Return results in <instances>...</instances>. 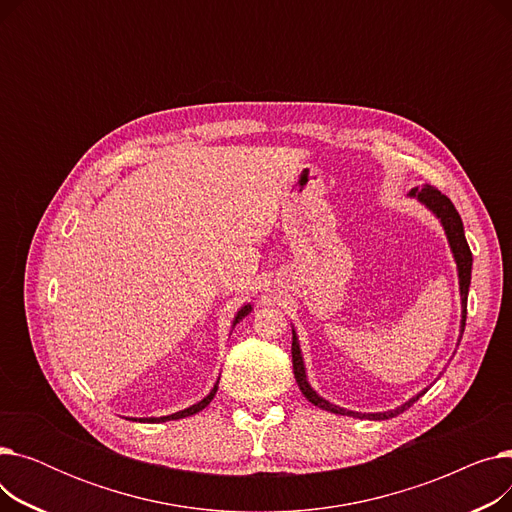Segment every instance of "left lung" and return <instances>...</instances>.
Segmentation results:
<instances>
[{
  "label": "left lung",
  "mask_w": 512,
  "mask_h": 512,
  "mask_svg": "<svg viewBox=\"0 0 512 512\" xmlns=\"http://www.w3.org/2000/svg\"><path fill=\"white\" fill-rule=\"evenodd\" d=\"M411 199H417L427 211H432L436 215V220L440 222V226L444 228L446 240H448V247L452 253V259L456 263V276H459V292H461V332H459V340H456V346L461 344L463 332H465V321H467V297H469V286H471V270H473V255L471 249L467 245V238H465V228H463V220L459 211L454 209L452 201L442 195L438 188L425 184L423 188H411L409 195ZM292 326V324H290ZM456 353V351H454ZM292 371H294V380H297L301 392L305 394V398L311 402V405L336 413V415H348V417H355V419H369V421H384V419H392L398 417L400 413H405L409 407H413V402H417L427 388H423L421 392H417L413 398H409L407 402H402L400 407L390 409V411H380V413H359V411H351V409H344L334 405V402L326 400L321 394H317L309 380H307V367H305V359H303V351H301V342L297 336V330L292 326ZM446 371V369H444ZM442 371V373H444ZM440 373V375H442ZM438 375V378H440Z\"/></svg>",
  "instance_id": "obj_1"
}]
</instances>
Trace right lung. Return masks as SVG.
Instances as JSON below:
<instances>
[{
	"mask_svg": "<svg viewBox=\"0 0 512 512\" xmlns=\"http://www.w3.org/2000/svg\"><path fill=\"white\" fill-rule=\"evenodd\" d=\"M251 311H253V305H251V303H245V305H242V307L236 311L234 319H232V330H234V326H236V324H240V321L245 319ZM230 334H232V332H230ZM218 384H220V378H218V382L213 384V388L209 390V394H207V396H203L199 402H195V405L186 407V409H182V411H178V413L164 415V417H132V421H141V423H164V421H176V419H184V417L197 415L199 411H203V409L209 405V402L213 400L215 392H218Z\"/></svg>",
	"mask_w": 512,
	"mask_h": 512,
	"instance_id": "obj_1",
	"label": "right lung"
}]
</instances>
